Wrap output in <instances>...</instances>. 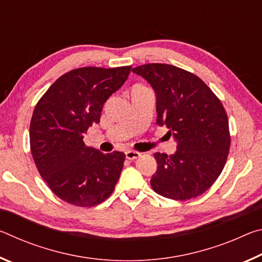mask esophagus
Masks as SVG:
<instances>
[{"label": "esophagus", "mask_w": 262, "mask_h": 262, "mask_svg": "<svg viewBox=\"0 0 262 262\" xmlns=\"http://www.w3.org/2000/svg\"><path fill=\"white\" fill-rule=\"evenodd\" d=\"M141 156L140 152L136 151H126V158L129 159V161H134V159L139 158Z\"/></svg>", "instance_id": "34e87169"}]
</instances>
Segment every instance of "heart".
<instances>
[{"instance_id": "obj_1", "label": "heart", "mask_w": 262, "mask_h": 262, "mask_svg": "<svg viewBox=\"0 0 262 262\" xmlns=\"http://www.w3.org/2000/svg\"><path fill=\"white\" fill-rule=\"evenodd\" d=\"M133 89H143V86H141V85H136V86H134Z\"/></svg>"}]
</instances>
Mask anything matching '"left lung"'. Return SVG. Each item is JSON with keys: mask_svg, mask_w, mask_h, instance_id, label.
Segmentation results:
<instances>
[{"mask_svg": "<svg viewBox=\"0 0 262 262\" xmlns=\"http://www.w3.org/2000/svg\"><path fill=\"white\" fill-rule=\"evenodd\" d=\"M156 94L158 126H166L177 141V151L156 152L157 171L150 184L157 194L189 200L206 192L219 178L229 155L228 115L200 77L166 63L133 68Z\"/></svg>", "mask_w": 262, "mask_h": 262, "instance_id": "8db88e82", "label": "left lung"}]
</instances>
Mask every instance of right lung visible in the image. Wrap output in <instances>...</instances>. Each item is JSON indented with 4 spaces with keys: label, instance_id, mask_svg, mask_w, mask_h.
<instances>
[{
    "label": "right lung",
    "instance_id": "right-lung-1",
    "mask_svg": "<svg viewBox=\"0 0 262 262\" xmlns=\"http://www.w3.org/2000/svg\"><path fill=\"white\" fill-rule=\"evenodd\" d=\"M132 67H83L66 73L35 105L30 123L33 161L48 187L77 207L105 201L122 171L125 154H103L83 137L100 121L103 105L126 82Z\"/></svg>",
    "mask_w": 262,
    "mask_h": 262
}]
</instances>
